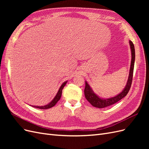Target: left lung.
I'll use <instances>...</instances> for the list:
<instances>
[{
	"mask_svg": "<svg viewBox=\"0 0 149 149\" xmlns=\"http://www.w3.org/2000/svg\"><path fill=\"white\" fill-rule=\"evenodd\" d=\"M130 49H131V54H132V60H131V64H130V72L129 75L127 80V84H126L124 89L118 95H117L115 97H111L109 99H101L100 97H98L96 94L93 92L91 87L89 85L86 81V85L84 88V96L86 100L91 103V104L94 107H98V108H104L111 105L114 104L116 102H118L123 97H124L127 93H129L131 84L132 82V78H133V72H134V62H135V48L133 43L131 41H129Z\"/></svg>",
	"mask_w": 149,
	"mask_h": 149,
	"instance_id": "left-lung-1",
	"label": "left lung"
}]
</instances>
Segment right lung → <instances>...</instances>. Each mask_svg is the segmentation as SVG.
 I'll use <instances>...</instances> for the list:
<instances>
[{
  "label": "right lung",
  "instance_id": "1",
  "mask_svg": "<svg viewBox=\"0 0 149 149\" xmlns=\"http://www.w3.org/2000/svg\"><path fill=\"white\" fill-rule=\"evenodd\" d=\"M66 83H67V81H65L62 84V85L61 86V87L60 88L59 90H58V91L56 94V96L52 101L51 102H49L48 104L45 105L44 106H33L32 107H36V108H38V109H49V108H51V107H53L57 103V102L60 100L61 96V94H62V90H63V88L65 86V84H66Z\"/></svg>",
  "mask_w": 149,
  "mask_h": 149
}]
</instances>
